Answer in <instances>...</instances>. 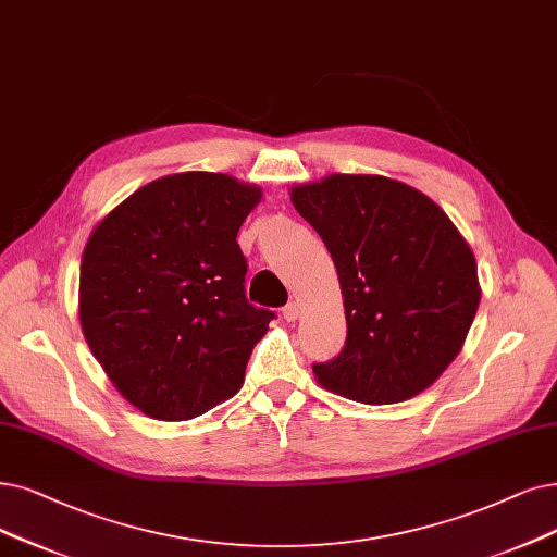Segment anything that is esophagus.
Segmentation results:
<instances>
[{
	"mask_svg": "<svg viewBox=\"0 0 557 557\" xmlns=\"http://www.w3.org/2000/svg\"><path fill=\"white\" fill-rule=\"evenodd\" d=\"M299 304L297 301H290V304H287L285 308H283V318L287 320V322H295L297 318H299Z\"/></svg>",
	"mask_w": 557,
	"mask_h": 557,
	"instance_id": "1",
	"label": "esophagus"
}]
</instances>
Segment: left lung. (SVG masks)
Instances as JSON below:
<instances>
[{
    "label": "left lung",
    "instance_id": "8db88e82",
    "mask_svg": "<svg viewBox=\"0 0 557 557\" xmlns=\"http://www.w3.org/2000/svg\"><path fill=\"white\" fill-rule=\"evenodd\" d=\"M290 198L329 249L345 304L347 341L313 366L320 386L363 405L430 388L480 306L469 242L430 196L386 175L331 173Z\"/></svg>",
    "mask_w": 557,
    "mask_h": 557
}]
</instances>
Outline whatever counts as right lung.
I'll return each mask as SVG.
<instances>
[{
	"mask_svg": "<svg viewBox=\"0 0 557 557\" xmlns=\"http://www.w3.org/2000/svg\"><path fill=\"white\" fill-rule=\"evenodd\" d=\"M260 198L226 173H173L127 196L88 237L82 333L141 413L191 420L242 388L274 318L247 301L235 239Z\"/></svg>",
	"mask_w": 557,
	"mask_h": 557,
	"instance_id": "1",
	"label": "right lung"
}]
</instances>
